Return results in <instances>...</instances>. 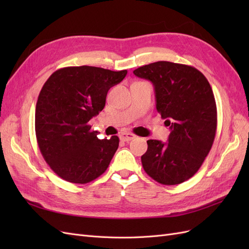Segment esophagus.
<instances>
[{"label": "esophagus", "mask_w": 249, "mask_h": 249, "mask_svg": "<svg viewBox=\"0 0 249 249\" xmlns=\"http://www.w3.org/2000/svg\"><path fill=\"white\" fill-rule=\"evenodd\" d=\"M119 137H120V140H122V141L129 142V141L133 140L136 136H135V135L132 134V133H123Z\"/></svg>", "instance_id": "34e87169"}]
</instances>
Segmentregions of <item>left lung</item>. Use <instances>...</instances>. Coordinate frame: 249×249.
<instances>
[{"label": "left lung", "mask_w": 249, "mask_h": 249, "mask_svg": "<svg viewBox=\"0 0 249 249\" xmlns=\"http://www.w3.org/2000/svg\"><path fill=\"white\" fill-rule=\"evenodd\" d=\"M153 83L156 108L170 127L167 142L147 140L141 157L147 175L162 185H178L192 178L213 145L217 109L206 77L193 66L158 61L135 70Z\"/></svg>", "instance_id": "obj_1"}]
</instances>
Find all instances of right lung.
Wrapping results in <instances>:
<instances>
[{
    "mask_svg": "<svg viewBox=\"0 0 249 249\" xmlns=\"http://www.w3.org/2000/svg\"><path fill=\"white\" fill-rule=\"evenodd\" d=\"M126 73L70 66L52 73L42 86L35 110L37 143L52 170L67 182L86 184L108 168L119 138L99 139L88 122L104 109L109 89Z\"/></svg>",
    "mask_w": 249,
    "mask_h": 249,
    "instance_id": "obj_1",
    "label": "right lung"
}]
</instances>
